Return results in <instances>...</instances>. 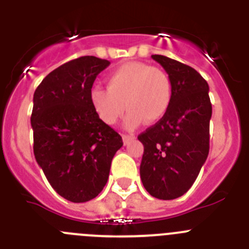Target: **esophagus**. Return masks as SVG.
<instances>
[{"instance_id": "esophagus-1", "label": "esophagus", "mask_w": 249, "mask_h": 249, "mask_svg": "<svg viewBox=\"0 0 249 249\" xmlns=\"http://www.w3.org/2000/svg\"><path fill=\"white\" fill-rule=\"evenodd\" d=\"M122 140H123V143L129 144V142H131V141L135 140V136L133 135H122Z\"/></svg>"}]
</instances>
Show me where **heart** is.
Masks as SVG:
<instances>
[{"instance_id": "heart-1", "label": "heart", "mask_w": 249, "mask_h": 249, "mask_svg": "<svg viewBox=\"0 0 249 249\" xmlns=\"http://www.w3.org/2000/svg\"><path fill=\"white\" fill-rule=\"evenodd\" d=\"M172 97L167 72L141 62L120 66L107 77V89L92 87L89 91L92 108L106 124H114L126 108L127 128H135L141 121L158 122L168 112Z\"/></svg>"}]
</instances>
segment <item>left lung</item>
<instances>
[{
  "instance_id": "1",
  "label": "left lung",
  "mask_w": 249,
  "mask_h": 249,
  "mask_svg": "<svg viewBox=\"0 0 249 249\" xmlns=\"http://www.w3.org/2000/svg\"><path fill=\"white\" fill-rule=\"evenodd\" d=\"M172 81L168 112L138 136L144 147L140 175L144 188L160 199L183 196L195 183L210 152L212 105L208 83L195 68L152 54Z\"/></svg>"
}]
</instances>
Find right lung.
I'll use <instances>...</instances> for the list:
<instances>
[{
	"label": "right lung",
	"instance_id": "1",
	"mask_svg": "<svg viewBox=\"0 0 249 249\" xmlns=\"http://www.w3.org/2000/svg\"><path fill=\"white\" fill-rule=\"evenodd\" d=\"M109 61L72 59L48 73L34 94V153L47 181L67 201L82 203L100 195L122 137L92 108L89 91Z\"/></svg>",
	"mask_w": 249,
	"mask_h": 249
}]
</instances>
